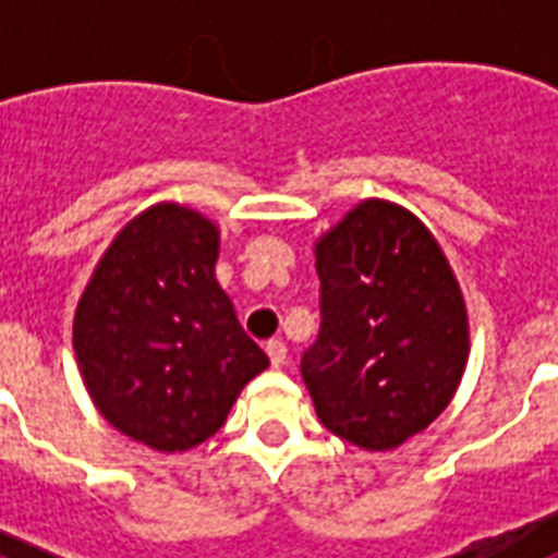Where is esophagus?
<instances>
[{
    "label": "esophagus",
    "instance_id": "esophagus-1",
    "mask_svg": "<svg viewBox=\"0 0 558 558\" xmlns=\"http://www.w3.org/2000/svg\"><path fill=\"white\" fill-rule=\"evenodd\" d=\"M266 353H269L271 367H283V365H287V344H283V341H280V339L266 341Z\"/></svg>",
    "mask_w": 558,
    "mask_h": 558
}]
</instances>
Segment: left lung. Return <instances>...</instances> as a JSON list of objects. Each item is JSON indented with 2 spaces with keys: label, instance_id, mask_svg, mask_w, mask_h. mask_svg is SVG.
I'll return each instance as SVG.
<instances>
[{
  "label": "left lung",
  "instance_id": "left-lung-1",
  "mask_svg": "<svg viewBox=\"0 0 558 558\" xmlns=\"http://www.w3.org/2000/svg\"><path fill=\"white\" fill-rule=\"evenodd\" d=\"M322 327L304 350L315 414L336 437L381 451L432 425L469 356L466 306L428 228L367 199L315 245Z\"/></svg>",
  "mask_w": 558,
  "mask_h": 558
}]
</instances>
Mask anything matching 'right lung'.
I'll return each instance as SVG.
<instances>
[{"label":"right lung","mask_w":558,"mask_h":558,"mask_svg":"<svg viewBox=\"0 0 558 558\" xmlns=\"http://www.w3.org/2000/svg\"><path fill=\"white\" fill-rule=\"evenodd\" d=\"M217 226L156 205L109 245L74 313L89 397L126 437L185 451L217 434L269 356L214 278Z\"/></svg>","instance_id":"add662e5"}]
</instances>
